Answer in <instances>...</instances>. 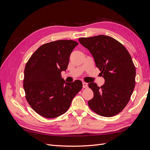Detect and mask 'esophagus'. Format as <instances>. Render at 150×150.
Segmentation results:
<instances>
[{
	"label": "esophagus",
	"instance_id": "34e87169",
	"mask_svg": "<svg viewBox=\"0 0 150 150\" xmlns=\"http://www.w3.org/2000/svg\"><path fill=\"white\" fill-rule=\"evenodd\" d=\"M83 88H88V83L83 82Z\"/></svg>",
	"mask_w": 150,
	"mask_h": 150
}]
</instances>
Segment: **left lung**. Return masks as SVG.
<instances>
[{
	"instance_id": "left-lung-1",
	"label": "left lung",
	"mask_w": 150,
	"mask_h": 150,
	"mask_svg": "<svg viewBox=\"0 0 150 150\" xmlns=\"http://www.w3.org/2000/svg\"><path fill=\"white\" fill-rule=\"evenodd\" d=\"M79 42L93 55L105 83L101 87L88 84L94 96L88 106L98 115L111 117L120 113L128 103L135 86L136 69L125 47L108 35L81 38Z\"/></svg>"
}]
</instances>
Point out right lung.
<instances>
[{"instance_id": "obj_1", "label": "right lung", "mask_w": 150, "mask_h": 150, "mask_svg": "<svg viewBox=\"0 0 150 150\" xmlns=\"http://www.w3.org/2000/svg\"><path fill=\"white\" fill-rule=\"evenodd\" d=\"M78 44L72 40L44 44L27 62L23 81L25 98L41 116L54 118L64 114L82 89L81 81L66 83L61 78V71L67 69L71 53Z\"/></svg>"}]
</instances>
